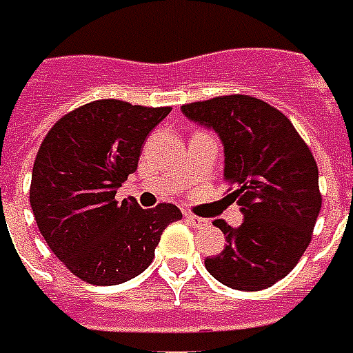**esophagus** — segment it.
<instances>
[{"label":"esophagus","instance_id":"34e87169","mask_svg":"<svg viewBox=\"0 0 353 353\" xmlns=\"http://www.w3.org/2000/svg\"><path fill=\"white\" fill-rule=\"evenodd\" d=\"M184 219L188 224H192L194 228H205L209 221L207 219H201V216H196V214H190V212H184Z\"/></svg>","mask_w":353,"mask_h":353}]
</instances>
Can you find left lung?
<instances>
[{"instance_id":"left-lung-1","label":"left lung","mask_w":353,"mask_h":353,"mask_svg":"<svg viewBox=\"0 0 353 353\" xmlns=\"http://www.w3.org/2000/svg\"><path fill=\"white\" fill-rule=\"evenodd\" d=\"M182 114L219 132L228 197L241 205L243 224L214 221L226 236L205 268L237 291H262L291 272L312 241L321 211L317 163L281 112L249 94L190 102Z\"/></svg>"}]
</instances>
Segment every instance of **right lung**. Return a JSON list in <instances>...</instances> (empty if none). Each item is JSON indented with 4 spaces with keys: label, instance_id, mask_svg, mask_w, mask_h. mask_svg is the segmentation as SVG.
I'll return each instance as SVG.
<instances>
[{
    "label": "right lung",
    "instance_id": "obj_1",
    "mask_svg": "<svg viewBox=\"0 0 353 353\" xmlns=\"http://www.w3.org/2000/svg\"><path fill=\"white\" fill-rule=\"evenodd\" d=\"M169 112L116 99L89 102L62 116L37 150L30 184L37 228L87 283L117 285L142 274L163 230L182 219L172 203L142 209L132 197L116 199L148 132Z\"/></svg>",
    "mask_w": 353,
    "mask_h": 353
}]
</instances>
